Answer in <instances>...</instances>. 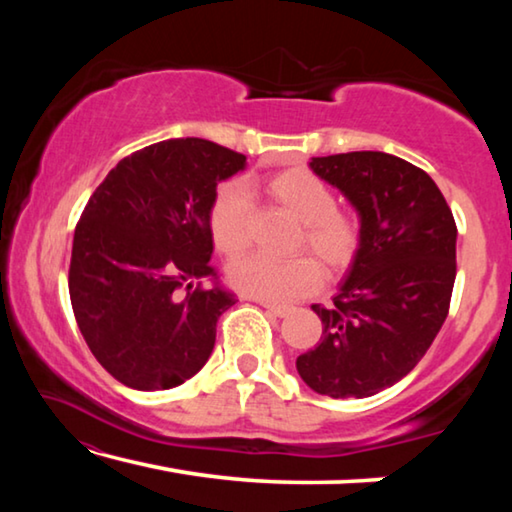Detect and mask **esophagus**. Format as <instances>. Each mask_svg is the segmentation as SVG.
I'll return each mask as SVG.
<instances>
[{
  "label": "esophagus",
  "mask_w": 512,
  "mask_h": 512,
  "mask_svg": "<svg viewBox=\"0 0 512 512\" xmlns=\"http://www.w3.org/2000/svg\"><path fill=\"white\" fill-rule=\"evenodd\" d=\"M262 307L268 311V314H273L277 318H284V316L291 314L289 305H273V302H262Z\"/></svg>",
  "instance_id": "34e87169"
}]
</instances>
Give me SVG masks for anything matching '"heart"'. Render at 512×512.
Listing matches in <instances>:
<instances>
[{"label":"heart","instance_id":"b5f03b06","mask_svg":"<svg viewBox=\"0 0 512 512\" xmlns=\"http://www.w3.org/2000/svg\"><path fill=\"white\" fill-rule=\"evenodd\" d=\"M277 203L302 221L300 246L311 248L332 271H345L357 259L363 241L359 216L336 207V198L323 180L307 169H289L268 180ZM250 196L239 180L216 185L207 207V225L214 246L235 255L248 244ZM230 284L244 296L264 302H289L314 293L323 282V268L311 255L277 259L246 253L228 266Z\"/></svg>","mask_w":512,"mask_h":512}]
</instances>
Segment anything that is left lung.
Listing matches in <instances>:
<instances>
[{
    "label": "left lung",
    "mask_w": 512,
    "mask_h": 512,
    "mask_svg": "<svg viewBox=\"0 0 512 512\" xmlns=\"http://www.w3.org/2000/svg\"><path fill=\"white\" fill-rule=\"evenodd\" d=\"M361 216L363 241L334 305H314L323 336L300 354L305 384L329 397H370L418 366L449 314L456 223L438 185L391 153L311 158Z\"/></svg>",
    "instance_id": "8db88e82"
}]
</instances>
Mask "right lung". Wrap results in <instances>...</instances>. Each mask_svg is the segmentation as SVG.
Here are the masks:
<instances>
[{"mask_svg": "<svg viewBox=\"0 0 512 512\" xmlns=\"http://www.w3.org/2000/svg\"><path fill=\"white\" fill-rule=\"evenodd\" d=\"M246 155L198 137L144 146L94 189L74 230L69 298L103 368L135 391L180 386L235 305L212 266L207 207Z\"/></svg>", "mask_w": 512, "mask_h": 512, "instance_id": "1", "label": "right lung"}]
</instances>
